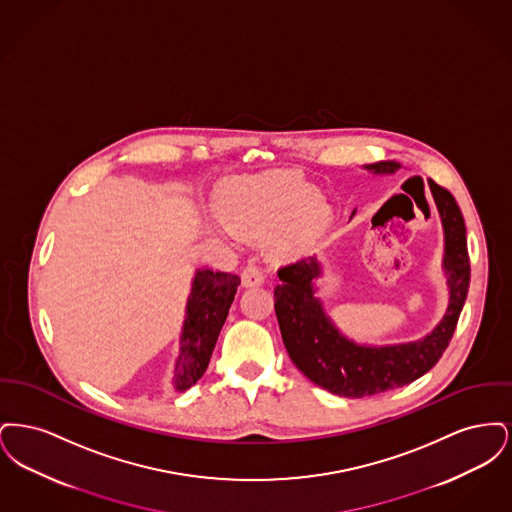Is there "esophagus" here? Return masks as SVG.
<instances>
[{"label":"esophagus","mask_w":512,"mask_h":512,"mask_svg":"<svg viewBox=\"0 0 512 512\" xmlns=\"http://www.w3.org/2000/svg\"><path fill=\"white\" fill-rule=\"evenodd\" d=\"M265 272L257 265H247L242 272V286L244 288H255V286H261L265 284Z\"/></svg>","instance_id":"obj_1"}]
</instances>
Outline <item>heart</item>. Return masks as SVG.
<instances>
[{
    "instance_id": "heart-1",
    "label": "heart",
    "mask_w": 512,
    "mask_h": 512,
    "mask_svg": "<svg viewBox=\"0 0 512 512\" xmlns=\"http://www.w3.org/2000/svg\"><path fill=\"white\" fill-rule=\"evenodd\" d=\"M220 217L245 238L278 230L272 251L292 257L307 251L330 222L317 186L295 172H265L226 182L219 192Z\"/></svg>"
}]
</instances>
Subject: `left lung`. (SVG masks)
Returning <instances> with one entry per match:
<instances>
[{
  "label": "left lung",
  "instance_id": "1",
  "mask_svg": "<svg viewBox=\"0 0 512 512\" xmlns=\"http://www.w3.org/2000/svg\"><path fill=\"white\" fill-rule=\"evenodd\" d=\"M401 165L382 161L370 171L395 172ZM445 232L443 267L449 282V307L438 328L424 340L366 347L343 338L326 317L315 297L313 278L320 274L317 259H301L278 270L280 286L274 288V311L286 351L311 382L343 397H368L397 390L426 374L438 363L455 334L470 284V259L466 228L455 197L430 180Z\"/></svg>",
  "mask_w": 512,
  "mask_h": 512
}]
</instances>
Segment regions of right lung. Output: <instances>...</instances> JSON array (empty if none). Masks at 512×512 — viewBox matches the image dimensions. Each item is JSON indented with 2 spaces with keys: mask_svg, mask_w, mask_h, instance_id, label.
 <instances>
[{
  "mask_svg": "<svg viewBox=\"0 0 512 512\" xmlns=\"http://www.w3.org/2000/svg\"><path fill=\"white\" fill-rule=\"evenodd\" d=\"M238 286L240 276L230 272H213L209 268L195 272L180 355L174 365L176 390H188L205 374Z\"/></svg>",
  "mask_w": 512,
  "mask_h": 512,
  "instance_id": "obj_1",
  "label": "right lung"
}]
</instances>
